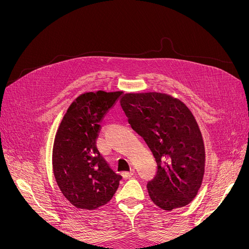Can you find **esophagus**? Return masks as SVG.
Here are the masks:
<instances>
[{
  "label": "esophagus",
  "mask_w": 249,
  "mask_h": 249,
  "mask_svg": "<svg viewBox=\"0 0 249 249\" xmlns=\"http://www.w3.org/2000/svg\"><path fill=\"white\" fill-rule=\"evenodd\" d=\"M134 175H135V170H134V169H131L130 171H124V172H123V177H124V178H132Z\"/></svg>",
  "instance_id": "esophagus-1"
}]
</instances>
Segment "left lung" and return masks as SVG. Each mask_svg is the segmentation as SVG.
I'll list each match as a JSON object with an SVG mask.
<instances>
[{"instance_id": "obj_1", "label": "left lung", "mask_w": 249, "mask_h": 249, "mask_svg": "<svg viewBox=\"0 0 249 249\" xmlns=\"http://www.w3.org/2000/svg\"><path fill=\"white\" fill-rule=\"evenodd\" d=\"M120 105L157 162V175L147 184L150 199L165 211L187 206L198 193L206 165L192 112L177 97L156 91L125 93Z\"/></svg>"}]
</instances>
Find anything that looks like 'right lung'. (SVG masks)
I'll return each instance as SVG.
<instances>
[{
  "mask_svg": "<svg viewBox=\"0 0 249 249\" xmlns=\"http://www.w3.org/2000/svg\"><path fill=\"white\" fill-rule=\"evenodd\" d=\"M124 92H84L67 108L53 145V172L72 206L94 210L111 200L122 176L113 171L96 147L100 123Z\"/></svg>",
  "mask_w": 249,
  "mask_h": 249,
  "instance_id": "right-lung-1",
  "label": "right lung"
}]
</instances>
